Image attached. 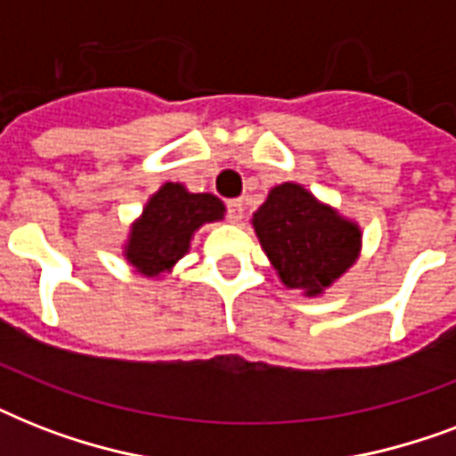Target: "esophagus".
<instances>
[{
    "mask_svg": "<svg viewBox=\"0 0 456 456\" xmlns=\"http://www.w3.org/2000/svg\"><path fill=\"white\" fill-rule=\"evenodd\" d=\"M243 210H246V203L241 199H232L227 200V215L232 222H241Z\"/></svg>",
    "mask_w": 456,
    "mask_h": 456,
    "instance_id": "34e87169",
    "label": "esophagus"
}]
</instances>
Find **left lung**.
<instances>
[{
  "label": "left lung",
  "instance_id": "8db88e82",
  "mask_svg": "<svg viewBox=\"0 0 456 456\" xmlns=\"http://www.w3.org/2000/svg\"><path fill=\"white\" fill-rule=\"evenodd\" d=\"M253 229L284 286L310 298L322 296L360 257V227L293 182L267 193L253 213Z\"/></svg>",
  "mask_w": 456,
  "mask_h": 456
}]
</instances>
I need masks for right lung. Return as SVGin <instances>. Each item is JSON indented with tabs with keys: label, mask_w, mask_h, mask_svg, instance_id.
Listing matches in <instances>:
<instances>
[{
	"label": "right lung",
	"mask_w": 456,
	"mask_h": 456,
	"mask_svg": "<svg viewBox=\"0 0 456 456\" xmlns=\"http://www.w3.org/2000/svg\"><path fill=\"white\" fill-rule=\"evenodd\" d=\"M224 217V206L213 193H191L184 184L167 182L153 193L125 243L127 263L144 277L170 272L189 250L191 236L206 222Z\"/></svg>",
	"instance_id": "right-lung-1"
}]
</instances>
